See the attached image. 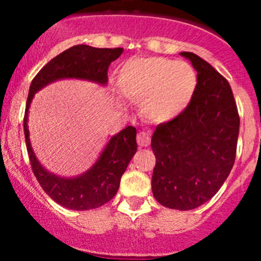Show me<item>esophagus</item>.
Here are the masks:
<instances>
[{"mask_svg": "<svg viewBox=\"0 0 261 261\" xmlns=\"http://www.w3.org/2000/svg\"><path fill=\"white\" fill-rule=\"evenodd\" d=\"M137 144L138 146H149L150 145V135L146 132H140L137 135Z\"/></svg>", "mask_w": 261, "mask_h": 261, "instance_id": "obj_1", "label": "esophagus"}]
</instances>
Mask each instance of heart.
<instances>
[{
  "mask_svg": "<svg viewBox=\"0 0 261 261\" xmlns=\"http://www.w3.org/2000/svg\"><path fill=\"white\" fill-rule=\"evenodd\" d=\"M196 73L187 62L166 57H135L117 71V89L140 102L142 116L155 124L174 121L195 93Z\"/></svg>",
  "mask_w": 261,
  "mask_h": 261,
  "instance_id": "heart-1",
  "label": "heart"
}]
</instances>
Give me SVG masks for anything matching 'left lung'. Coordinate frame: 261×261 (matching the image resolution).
Masks as SVG:
<instances>
[{"label": "left lung", "instance_id": "left-lung-1", "mask_svg": "<svg viewBox=\"0 0 261 261\" xmlns=\"http://www.w3.org/2000/svg\"><path fill=\"white\" fill-rule=\"evenodd\" d=\"M180 56L197 71V85L183 114L154 130L151 190L166 208L191 211L211 200L229 176L239 116L229 82L195 53Z\"/></svg>", "mask_w": 261, "mask_h": 261}]
</instances>
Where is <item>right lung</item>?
<instances>
[{
  "mask_svg": "<svg viewBox=\"0 0 261 261\" xmlns=\"http://www.w3.org/2000/svg\"><path fill=\"white\" fill-rule=\"evenodd\" d=\"M123 48H94L74 45L50 60L32 80L24 112V137L30 162L41 188L50 199L70 211H89L110 201L120 186V179L137 151L135 126H126L110 137L102 153L91 167L77 176H60L48 171L31 146L29 130V110L38 91L60 80L89 81L99 86L108 82L111 62L119 59Z\"/></svg>",
  "mask_w": 261,
  "mask_h": 261,
  "instance_id": "obj_1",
  "label": "right lung"
}]
</instances>
